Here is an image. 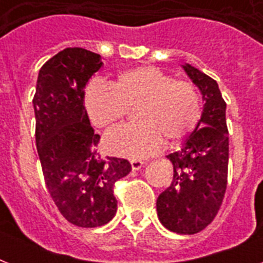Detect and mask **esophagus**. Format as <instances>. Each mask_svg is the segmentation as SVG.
Returning a JSON list of instances; mask_svg holds the SVG:
<instances>
[{
    "label": "esophagus",
    "instance_id": "34e87169",
    "mask_svg": "<svg viewBox=\"0 0 263 263\" xmlns=\"http://www.w3.org/2000/svg\"><path fill=\"white\" fill-rule=\"evenodd\" d=\"M142 165H143V161L140 160H132L131 161V166L134 171H139L142 168Z\"/></svg>",
    "mask_w": 263,
    "mask_h": 263
}]
</instances>
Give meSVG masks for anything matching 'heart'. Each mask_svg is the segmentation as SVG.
<instances>
[{"mask_svg": "<svg viewBox=\"0 0 263 263\" xmlns=\"http://www.w3.org/2000/svg\"><path fill=\"white\" fill-rule=\"evenodd\" d=\"M139 124L121 127L105 138L116 156L140 158L183 142L202 115L199 91L190 80H176L154 67H138L119 73L110 86L92 83L86 91V109L95 127L110 129L136 109Z\"/></svg>", "mask_w": 263, "mask_h": 263, "instance_id": "b5f03b06", "label": "heart"}]
</instances>
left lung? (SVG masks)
Segmentation results:
<instances>
[{
    "mask_svg": "<svg viewBox=\"0 0 263 263\" xmlns=\"http://www.w3.org/2000/svg\"><path fill=\"white\" fill-rule=\"evenodd\" d=\"M204 101L202 127L192 132L180 150L169 154L173 180L157 198L161 224L180 235H194L208 227L224 199L228 183L229 138L225 103L218 84L199 69L184 65Z\"/></svg>",
    "mask_w": 263,
    "mask_h": 263,
    "instance_id": "left-lung-1",
    "label": "left lung"
}]
</instances>
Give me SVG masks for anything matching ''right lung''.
<instances>
[{
  "label": "right lung",
  "instance_id": "add662e5",
  "mask_svg": "<svg viewBox=\"0 0 263 263\" xmlns=\"http://www.w3.org/2000/svg\"><path fill=\"white\" fill-rule=\"evenodd\" d=\"M101 55L67 47L43 64L34 99L35 140L43 177L64 218L82 228L107 224L117 212L115 183L131 171L124 158L102 157L84 107V87Z\"/></svg>",
  "mask_w": 263,
  "mask_h": 263
}]
</instances>
